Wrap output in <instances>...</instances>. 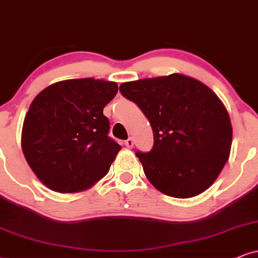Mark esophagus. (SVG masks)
<instances>
[{
    "label": "esophagus",
    "instance_id": "esophagus-1",
    "mask_svg": "<svg viewBox=\"0 0 258 258\" xmlns=\"http://www.w3.org/2000/svg\"><path fill=\"white\" fill-rule=\"evenodd\" d=\"M125 145L127 146V148H130V149L133 148V145H135V140H133L132 137H130V138L126 140V142H125Z\"/></svg>",
    "mask_w": 258,
    "mask_h": 258
}]
</instances>
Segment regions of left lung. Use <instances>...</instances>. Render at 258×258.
<instances>
[{
    "label": "left lung",
    "instance_id": "8db88e82",
    "mask_svg": "<svg viewBox=\"0 0 258 258\" xmlns=\"http://www.w3.org/2000/svg\"><path fill=\"white\" fill-rule=\"evenodd\" d=\"M120 93L152 127V149L136 156L153 187L180 199L206 190L223 170L232 144L229 113L214 91L174 74L122 83Z\"/></svg>",
    "mask_w": 258,
    "mask_h": 258
}]
</instances>
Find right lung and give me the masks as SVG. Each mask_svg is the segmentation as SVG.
<instances>
[{
  "label": "right lung",
  "instance_id": "1",
  "mask_svg": "<svg viewBox=\"0 0 258 258\" xmlns=\"http://www.w3.org/2000/svg\"><path fill=\"white\" fill-rule=\"evenodd\" d=\"M118 84L94 78L68 80L39 93L24 121L21 146L28 165L52 190L76 193L109 171L121 149L108 137L103 108Z\"/></svg>",
  "mask_w": 258,
  "mask_h": 258
}]
</instances>
